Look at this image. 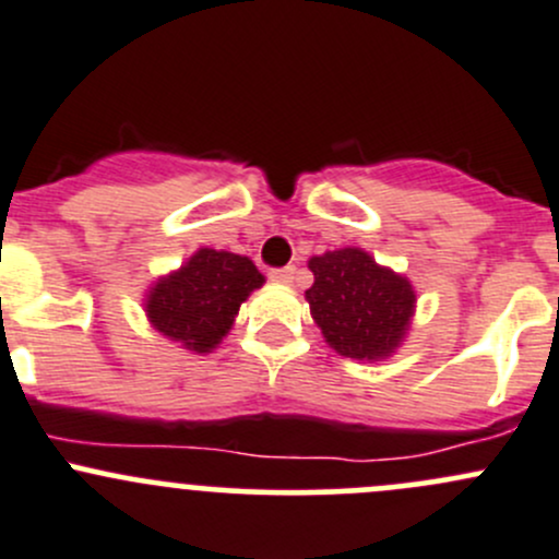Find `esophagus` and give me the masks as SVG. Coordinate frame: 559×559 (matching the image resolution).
Listing matches in <instances>:
<instances>
[{"mask_svg": "<svg viewBox=\"0 0 559 559\" xmlns=\"http://www.w3.org/2000/svg\"><path fill=\"white\" fill-rule=\"evenodd\" d=\"M295 267H278V270H270V278L275 281V284H292L295 281Z\"/></svg>", "mask_w": 559, "mask_h": 559, "instance_id": "esophagus-1", "label": "esophagus"}]
</instances>
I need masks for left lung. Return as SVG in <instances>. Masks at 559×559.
Returning a JSON list of instances; mask_svg holds the SVG:
<instances>
[{
	"instance_id": "1",
	"label": "left lung",
	"mask_w": 559,
	"mask_h": 559,
	"mask_svg": "<svg viewBox=\"0 0 559 559\" xmlns=\"http://www.w3.org/2000/svg\"><path fill=\"white\" fill-rule=\"evenodd\" d=\"M308 267L313 286L306 300L326 346L359 362H381L403 346L416 313V289L405 275L357 246L311 257Z\"/></svg>"
}]
</instances>
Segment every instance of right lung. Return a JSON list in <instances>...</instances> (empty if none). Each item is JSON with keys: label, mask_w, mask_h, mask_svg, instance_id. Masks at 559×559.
<instances>
[{"label": "right lung", "mask_w": 559, "mask_h": 559, "mask_svg": "<svg viewBox=\"0 0 559 559\" xmlns=\"http://www.w3.org/2000/svg\"><path fill=\"white\" fill-rule=\"evenodd\" d=\"M262 284L264 275L248 257L202 246L145 289L143 311L167 341L186 352L211 354L229 335L240 306Z\"/></svg>", "instance_id": "add662e5"}]
</instances>
